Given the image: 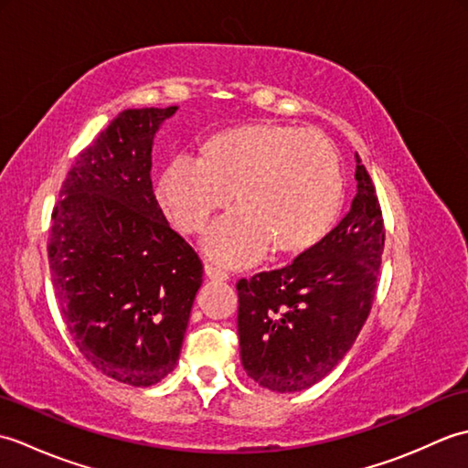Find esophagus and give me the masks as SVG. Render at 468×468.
<instances>
[{"label": "esophagus", "instance_id": "1", "mask_svg": "<svg viewBox=\"0 0 468 468\" xmlns=\"http://www.w3.org/2000/svg\"><path fill=\"white\" fill-rule=\"evenodd\" d=\"M205 273H207V277H211V280H221V282L229 280V273L225 270H221L218 265L208 263V261L205 263Z\"/></svg>", "mask_w": 468, "mask_h": 468}]
</instances>
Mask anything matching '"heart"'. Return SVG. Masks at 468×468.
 Listing matches in <instances>:
<instances>
[{"instance_id":"obj_1","label":"heart","mask_w":468,"mask_h":468,"mask_svg":"<svg viewBox=\"0 0 468 468\" xmlns=\"http://www.w3.org/2000/svg\"><path fill=\"white\" fill-rule=\"evenodd\" d=\"M237 208L208 229L205 247L225 263L260 260L267 250L297 255L330 231L344 197L342 161L317 131L251 124L213 136L201 161L178 156L161 178L163 207L185 233L203 231L218 208Z\"/></svg>"}]
</instances>
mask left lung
<instances>
[{
	"label": "left lung",
	"mask_w": 468,
	"mask_h": 468,
	"mask_svg": "<svg viewBox=\"0 0 468 468\" xmlns=\"http://www.w3.org/2000/svg\"><path fill=\"white\" fill-rule=\"evenodd\" d=\"M357 193L322 241L282 270L237 282L241 362L275 392H300L342 362L372 310L384 253L376 186L356 154Z\"/></svg>",
	"instance_id": "left-lung-1"
}]
</instances>
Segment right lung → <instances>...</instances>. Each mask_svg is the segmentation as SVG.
Wrapping results in <instances>:
<instances>
[{"instance_id": "obj_1", "label": "right lung", "mask_w": 468, "mask_h": 468, "mask_svg": "<svg viewBox=\"0 0 468 468\" xmlns=\"http://www.w3.org/2000/svg\"><path fill=\"white\" fill-rule=\"evenodd\" d=\"M168 108L118 114L66 175L48 261L59 314L96 370L131 386L161 382L181 354L203 261L158 205L153 138Z\"/></svg>"}]
</instances>
